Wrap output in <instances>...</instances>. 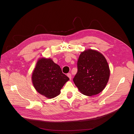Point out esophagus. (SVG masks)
<instances>
[{"label": "esophagus", "instance_id": "34e87169", "mask_svg": "<svg viewBox=\"0 0 134 134\" xmlns=\"http://www.w3.org/2000/svg\"><path fill=\"white\" fill-rule=\"evenodd\" d=\"M67 76H68V77L69 78V79H70V80H71V74L68 73V74H67Z\"/></svg>", "mask_w": 134, "mask_h": 134}]
</instances>
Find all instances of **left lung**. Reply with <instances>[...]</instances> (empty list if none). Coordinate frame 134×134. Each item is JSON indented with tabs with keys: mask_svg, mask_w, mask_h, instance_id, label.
I'll return each mask as SVG.
<instances>
[{
	"mask_svg": "<svg viewBox=\"0 0 134 134\" xmlns=\"http://www.w3.org/2000/svg\"><path fill=\"white\" fill-rule=\"evenodd\" d=\"M77 71L73 81L82 93L92 96L104 89L110 71L102 54L91 49L82 52L77 60Z\"/></svg>",
	"mask_w": 134,
	"mask_h": 134,
	"instance_id": "1",
	"label": "left lung"
}]
</instances>
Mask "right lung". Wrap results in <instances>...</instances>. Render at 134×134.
Returning <instances> with one entry per match:
<instances>
[{
  "label": "right lung",
  "mask_w": 134,
  "mask_h": 134,
  "mask_svg": "<svg viewBox=\"0 0 134 134\" xmlns=\"http://www.w3.org/2000/svg\"><path fill=\"white\" fill-rule=\"evenodd\" d=\"M32 80L38 92L48 98H53L60 94V89L69 79L51 59H41L37 62Z\"/></svg>",
  "instance_id": "add662e5"
}]
</instances>
